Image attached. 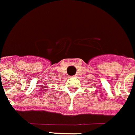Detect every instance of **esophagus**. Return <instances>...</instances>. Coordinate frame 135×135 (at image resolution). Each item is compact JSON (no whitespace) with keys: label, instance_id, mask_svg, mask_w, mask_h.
I'll return each mask as SVG.
<instances>
[{"label":"esophagus","instance_id":"1","mask_svg":"<svg viewBox=\"0 0 135 135\" xmlns=\"http://www.w3.org/2000/svg\"><path fill=\"white\" fill-rule=\"evenodd\" d=\"M73 77H74V78H76V77H78V76H77V75H75V76H73Z\"/></svg>","mask_w":135,"mask_h":135}]
</instances>
